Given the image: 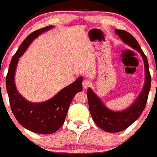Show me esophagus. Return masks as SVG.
Returning a JSON list of instances; mask_svg holds the SVG:
<instances>
[{
  "label": "esophagus",
  "instance_id": "esophagus-1",
  "mask_svg": "<svg viewBox=\"0 0 157 157\" xmlns=\"http://www.w3.org/2000/svg\"><path fill=\"white\" fill-rule=\"evenodd\" d=\"M90 84H91V82H90L89 80L85 79V80L82 82V86H83L84 88H88V86H89Z\"/></svg>",
  "mask_w": 157,
  "mask_h": 157
}]
</instances>
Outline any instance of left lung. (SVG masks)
<instances>
[{
    "mask_svg": "<svg viewBox=\"0 0 157 157\" xmlns=\"http://www.w3.org/2000/svg\"><path fill=\"white\" fill-rule=\"evenodd\" d=\"M115 33L125 44L140 52L144 63L145 81L144 87L134 102L126 109L120 111L108 108L91 88H88L87 90L89 111L93 121L101 129L109 133L124 131L139 118L145 108L151 85V76L147 58L136 39L129 33L122 29H116Z\"/></svg>",
    "mask_w": 157,
    "mask_h": 157,
    "instance_id": "1",
    "label": "left lung"
}]
</instances>
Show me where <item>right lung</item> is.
Segmentation results:
<instances>
[{
	"label": "right lung",
	"mask_w": 157,
	"mask_h": 157,
	"mask_svg": "<svg viewBox=\"0 0 157 157\" xmlns=\"http://www.w3.org/2000/svg\"><path fill=\"white\" fill-rule=\"evenodd\" d=\"M53 27L50 25L41 28L26 37L12 58L6 78V88L13 115L26 129L40 134L53 133L63 126L74 96L82 90L83 77L80 76L73 83L60 90L52 98L33 103L26 100L17 89L15 72L20 57L36 38Z\"/></svg>",
	"instance_id": "right-lung-1"
}]
</instances>
